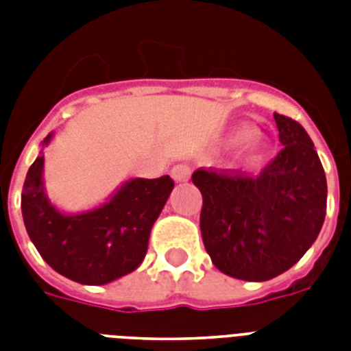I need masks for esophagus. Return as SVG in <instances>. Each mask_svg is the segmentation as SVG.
Here are the masks:
<instances>
[{"instance_id": "1", "label": "esophagus", "mask_w": 351, "mask_h": 351, "mask_svg": "<svg viewBox=\"0 0 351 351\" xmlns=\"http://www.w3.org/2000/svg\"><path fill=\"white\" fill-rule=\"evenodd\" d=\"M171 175L176 182H187L189 176H191V167L187 164H176L173 169H171Z\"/></svg>"}]
</instances>
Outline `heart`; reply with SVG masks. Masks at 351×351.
<instances>
[{
  "label": "heart",
  "instance_id": "obj_1",
  "mask_svg": "<svg viewBox=\"0 0 351 351\" xmlns=\"http://www.w3.org/2000/svg\"><path fill=\"white\" fill-rule=\"evenodd\" d=\"M256 136V131L253 127H239V129H234L233 134H231V143L234 145H242V143H247L251 142L253 138Z\"/></svg>",
  "mask_w": 351,
  "mask_h": 351
}]
</instances>
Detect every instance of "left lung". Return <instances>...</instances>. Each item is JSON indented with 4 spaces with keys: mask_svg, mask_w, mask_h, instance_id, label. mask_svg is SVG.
<instances>
[{
    "mask_svg": "<svg viewBox=\"0 0 351 351\" xmlns=\"http://www.w3.org/2000/svg\"><path fill=\"white\" fill-rule=\"evenodd\" d=\"M284 147L256 176L197 169L204 198L200 231L211 261L230 277L264 282L288 271L319 237L326 175L304 127L273 114Z\"/></svg>",
    "mask_w": 351,
    "mask_h": 351,
    "instance_id": "8db88e82",
    "label": "left lung"
}]
</instances>
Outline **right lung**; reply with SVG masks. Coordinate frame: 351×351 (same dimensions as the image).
Wrapping results in <instances>:
<instances>
[{"mask_svg":"<svg viewBox=\"0 0 351 351\" xmlns=\"http://www.w3.org/2000/svg\"><path fill=\"white\" fill-rule=\"evenodd\" d=\"M52 132L41 142L49 145ZM43 147L30 165L21 213L32 244L49 266L74 282L100 286L134 271L147 253L149 234L175 182L132 178L106 204L78 215L58 211L43 187Z\"/></svg>","mask_w":351,"mask_h":351,"instance_id":"obj_1","label":"right lung"}]
</instances>
